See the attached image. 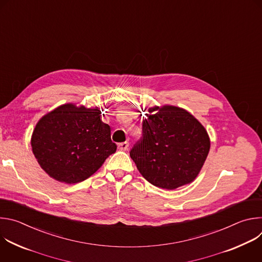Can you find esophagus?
<instances>
[{"instance_id":"obj_1","label":"esophagus","mask_w":262,"mask_h":262,"mask_svg":"<svg viewBox=\"0 0 262 262\" xmlns=\"http://www.w3.org/2000/svg\"><path fill=\"white\" fill-rule=\"evenodd\" d=\"M128 146H129L128 142H123V143L118 144V149H119V150H121V151H125V150H127V149H128Z\"/></svg>"}]
</instances>
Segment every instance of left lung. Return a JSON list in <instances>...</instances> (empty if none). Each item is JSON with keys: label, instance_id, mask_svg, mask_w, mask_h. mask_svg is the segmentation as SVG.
<instances>
[{"label": "left lung", "instance_id": "1", "mask_svg": "<svg viewBox=\"0 0 262 262\" xmlns=\"http://www.w3.org/2000/svg\"><path fill=\"white\" fill-rule=\"evenodd\" d=\"M148 113L143 120V137L129 152L139 172L166 190L193 182L209 152L205 127L179 106L155 105Z\"/></svg>", "mask_w": 262, "mask_h": 262}]
</instances>
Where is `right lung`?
<instances>
[{"label":"right lung","mask_w":262,"mask_h":262,"mask_svg":"<svg viewBox=\"0 0 262 262\" xmlns=\"http://www.w3.org/2000/svg\"><path fill=\"white\" fill-rule=\"evenodd\" d=\"M99 107L61 104L37 122L32 151L41 169L53 179L78 183L93 175L117 146L111 127L101 121Z\"/></svg>","instance_id":"1"}]
</instances>
